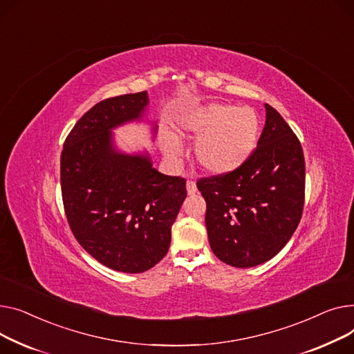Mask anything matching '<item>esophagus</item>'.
Segmentation results:
<instances>
[{"label": "esophagus", "instance_id": "obj_1", "mask_svg": "<svg viewBox=\"0 0 354 354\" xmlns=\"http://www.w3.org/2000/svg\"><path fill=\"white\" fill-rule=\"evenodd\" d=\"M185 187H187V193H189L190 196H193V194H196V193H197V185H196V181H193V180H187Z\"/></svg>", "mask_w": 354, "mask_h": 354}]
</instances>
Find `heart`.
<instances>
[{
	"instance_id": "1",
	"label": "heart",
	"mask_w": 354,
	"mask_h": 354,
	"mask_svg": "<svg viewBox=\"0 0 354 354\" xmlns=\"http://www.w3.org/2000/svg\"><path fill=\"white\" fill-rule=\"evenodd\" d=\"M178 127L184 136L197 138L196 160L203 170L216 176L240 169L253 154L260 136V120L253 109L216 102L184 113ZM161 149L169 160L181 156V145L173 134L162 137Z\"/></svg>"
}]
</instances>
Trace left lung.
Masks as SVG:
<instances>
[{
    "instance_id": "left-lung-1",
    "label": "left lung",
    "mask_w": 354,
    "mask_h": 354,
    "mask_svg": "<svg viewBox=\"0 0 354 354\" xmlns=\"http://www.w3.org/2000/svg\"><path fill=\"white\" fill-rule=\"evenodd\" d=\"M257 149L233 173L201 178L205 227L213 253L247 268L273 259L301 218L306 167L301 144L268 104Z\"/></svg>"
}]
</instances>
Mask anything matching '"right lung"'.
I'll list each match as a JSON object with an SVG mask.
<instances>
[{"label": "right lung", "instance_id": "right-lung-1", "mask_svg": "<svg viewBox=\"0 0 354 354\" xmlns=\"http://www.w3.org/2000/svg\"><path fill=\"white\" fill-rule=\"evenodd\" d=\"M149 94L102 100L82 115L61 153V193L71 232L97 261L122 273H142L169 252L171 225L187 197L185 180L153 167L147 151L124 153L114 133L150 120Z\"/></svg>", "mask_w": 354, "mask_h": 354}]
</instances>
